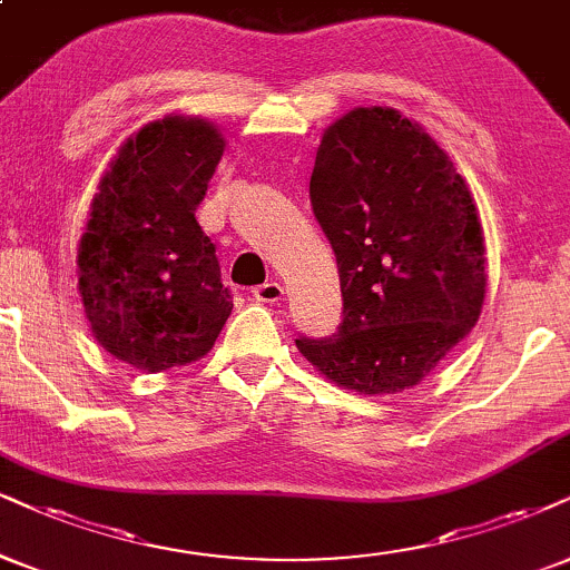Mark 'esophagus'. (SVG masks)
Masks as SVG:
<instances>
[{"mask_svg": "<svg viewBox=\"0 0 570 570\" xmlns=\"http://www.w3.org/2000/svg\"><path fill=\"white\" fill-rule=\"evenodd\" d=\"M253 298L256 301H264V304H274V301L283 298V285L277 283V279H266V283L253 287Z\"/></svg>", "mask_w": 570, "mask_h": 570, "instance_id": "esophagus-1", "label": "esophagus"}]
</instances>
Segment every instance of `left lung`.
<instances>
[{
  "label": "left lung",
  "instance_id": "left-lung-1",
  "mask_svg": "<svg viewBox=\"0 0 570 570\" xmlns=\"http://www.w3.org/2000/svg\"><path fill=\"white\" fill-rule=\"evenodd\" d=\"M338 262L343 320L296 346L360 393L417 385L479 322L487 258L465 179L393 108H356L322 137L308 181Z\"/></svg>",
  "mask_w": 570,
  "mask_h": 570
}]
</instances>
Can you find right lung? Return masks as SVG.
<instances>
[{"mask_svg":"<svg viewBox=\"0 0 570 570\" xmlns=\"http://www.w3.org/2000/svg\"><path fill=\"white\" fill-rule=\"evenodd\" d=\"M222 153L224 137L203 118H160L126 139L91 203L83 312L102 348L131 367L200 360L229 317L216 245L195 219Z\"/></svg>","mask_w":570,"mask_h":570,"instance_id":"1","label":"right lung"}]
</instances>
